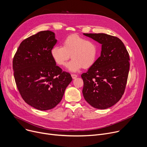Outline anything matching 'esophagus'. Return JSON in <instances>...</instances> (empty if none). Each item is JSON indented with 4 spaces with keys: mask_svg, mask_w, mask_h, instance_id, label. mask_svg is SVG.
I'll list each match as a JSON object with an SVG mask.
<instances>
[{
    "mask_svg": "<svg viewBox=\"0 0 147 147\" xmlns=\"http://www.w3.org/2000/svg\"><path fill=\"white\" fill-rule=\"evenodd\" d=\"M71 76H72V79H75L77 77V75L75 74H71Z\"/></svg>",
    "mask_w": 147,
    "mask_h": 147,
    "instance_id": "esophagus-1",
    "label": "esophagus"
}]
</instances>
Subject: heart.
Segmentation results:
<instances>
[{
    "mask_svg": "<svg viewBox=\"0 0 147 147\" xmlns=\"http://www.w3.org/2000/svg\"><path fill=\"white\" fill-rule=\"evenodd\" d=\"M54 62L59 66L64 65L70 58L72 60L66 64V69L77 72L81 69L89 68L96 62L98 48L95 42L87 40L78 35L67 36L62 42V47L56 45L51 50Z\"/></svg>",
    "mask_w": 147,
    "mask_h": 147,
    "instance_id": "1",
    "label": "heart"
}]
</instances>
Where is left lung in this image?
<instances>
[{
  "mask_svg": "<svg viewBox=\"0 0 147 147\" xmlns=\"http://www.w3.org/2000/svg\"><path fill=\"white\" fill-rule=\"evenodd\" d=\"M102 45L100 57L82 74V93L94 108L105 109L117 104L125 91L129 56L123 42L105 33H84Z\"/></svg>",
  "mask_w": 147,
  "mask_h": 147,
  "instance_id": "obj_1",
  "label": "left lung"
}]
</instances>
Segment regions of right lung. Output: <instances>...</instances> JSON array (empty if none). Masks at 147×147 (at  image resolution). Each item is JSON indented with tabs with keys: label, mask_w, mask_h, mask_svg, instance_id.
Instances as JSON below:
<instances>
[{
	"label": "right lung",
	"mask_w": 147,
	"mask_h": 147,
	"mask_svg": "<svg viewBox=\"0 0 147 147\" xmlns=\"http://www.w3.org/2000/svg\"><path fill=\"white\" fill-rule=\"evenodd\" d=\"M56 42L54 32L40 31L21 42L13 60L20 94L26 103L40 111L57 105L72 80L52 58L51 50Z\"/></svg>",
	"instance_id": "1"
}]
</instances>
